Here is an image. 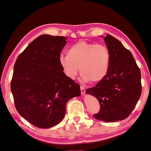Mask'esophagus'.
Returning a JSON list of instances; mask_svg holds the SVG:
<instances>
[{"instance_id": "esophagus-1", "label": "esophagus", "mask_w": 151, "mask_h": 151, "mask_svg": "<svg viewBox=\"0 0 151 151\" xmlns=\"http://www.w3.org/2000/svg\"><path fill=\"white\" fill-rule=\"evenodd\" d=\"M80 90H81V93L82 94H84L85 93V91H86V90L85 88H83L82 86L80 87Z\"/></svg>"}]
</instances>
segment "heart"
<instances>
[{
  "mask_svg": "<svg viewBox=\"0 0 151 151\" xmlns=\"http://www.w3.org/2000/svg\"><path fill=\"white\" fill-rule=\"evenodd\" d=\"M67 55H60L59 64L65 75L75 80L81 72L82 81L93 83L101 81L107 75L110 65V54L106 47L79 41L67 49Z\"/></svg>",
  "mask_w": 151,
  "mask_h": 151,
  "instance_id": "obj_1",
  "label": "heart"
}]
</instances>
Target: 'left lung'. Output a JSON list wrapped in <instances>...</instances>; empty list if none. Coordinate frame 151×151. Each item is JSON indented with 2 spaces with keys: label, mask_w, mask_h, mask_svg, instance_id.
Wrapping results in <instances>:
<instances>
[{
  "label": "left lung",
  "mask_w": 151,
  "mask_h": 151,
  "mask_svg": "<svg viewBox=\"0 0 151 151\" xmlns=\"http://www.w3.org/2000/svg\"><path fill=\"white\" fill-rule=\"evenodd\" d=\"M104 40L110 54L108 73L86 93L96 97L101 106L94 118L115 122L127 118L135 108L142 91L141 75L131 52L120 41L109 34Z\"/></svg>",
  "instance_id": "8db88e82"
}]
</instances>
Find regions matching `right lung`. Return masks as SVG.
I'll return each instance as SVG.
<instances>
[{
  "label": "right lung",
  "mask_w": 151,
  "mask_h": 151,
  "mask_svg": "<svg viewBox=\"0 0 151 151\" xmlns=\"http://www.w3.org/2000/svg\"><path fill=\"white\" fill-rule=\"evenodd\" d=\"M66 43L65 37L42 35L14 65L10 88L16 109L36 127L58 124L65 116L66 103L81 94L80 85L65 75L59 64Z\"/></svg>",
  "instance_id": "obj_1"
}]
</instances>
